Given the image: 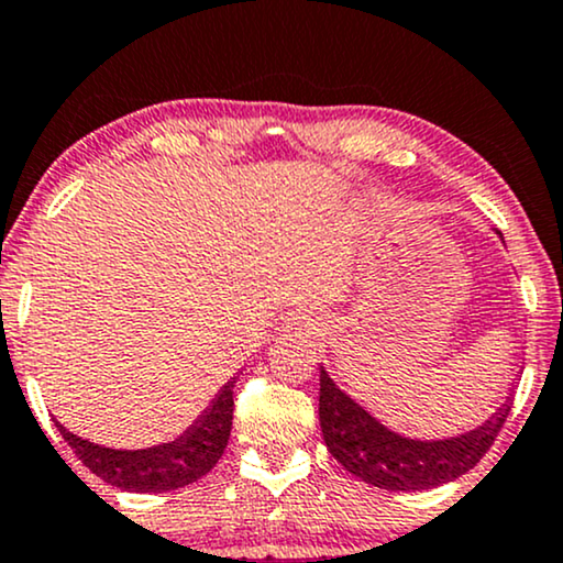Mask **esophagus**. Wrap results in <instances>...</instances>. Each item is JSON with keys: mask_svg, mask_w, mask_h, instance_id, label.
Listing matches in <instances>:
<instances>
[{"mask_svg": "<svg viewBox=\"0 0 563 563\" xmlns=\"http://www.w3.org/2000/svg\"><path fill=\"white\" fill-rule=\"evenodd\" d=\"M288 328L296 330V333L314 335L324 328V317H322V311H317L314 307H299L296 311H290Z\"/></svg>", "mask_w": 563, "mask_h": 563, "instance_id": "esophagus-1", "label": "esophagus"}]
</instances>
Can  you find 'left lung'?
Returning <instances> with one entry per match:
<instances>
[{"mask_svg":"<svg viewBox=\"0 0 563 563\" xmlns=\"http://www.w3.org/2000/svg\"><path fill=\"white\" fill-rule=\"evenodd\" d=\"M511 411V396L475 430L415 440L377 422L320 367V424L328 451L351 475L383 490H430L466 475L485 456Z\"/></svg>","mask_w":563,"mask_h":563,"instance_id":"left-lung-1","label":"left lung"}]
</instances>
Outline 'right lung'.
Wrapping results in <instances>:
<instances>
[{
  "mask_svg": "<svg viewBox=\"0 0 563 563\" xmlns=\"http://www.w3.org/2000/svg\"><path fill=\"white\" fill-rule=\"evenodd\" d=\"M233 385H222L209 409L201 411V417L183 432L180 438L170 443L154 445V449L141 451H118L104 449V445L91 443L73 435L63 424L54 419L59 435L65 443L76 451V456L84 462L93 475L104 479L120 490L133 493H167L178 490L205 477L212 466L220 462L222 451H225L230 428H233Z\"/></svg>",
  "mask_w": 563,
  "mask_h": 563,
  "instance_id": "1",
  "label": "right lung"
}]
</instances>
